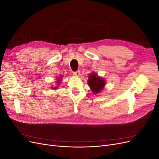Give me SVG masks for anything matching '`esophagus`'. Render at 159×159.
<instances>
[{
	"mask_svg": "<svg viewBox=\"0 0 159 159\" xmlns=\"http://www.w3.org/2000/svg\"><path fill=\"white\" fill-rule=\"evenodd\" d=\"M74 75L75 76H77V77L80 76V71L78 70V71H76L74 72Z\"/></svg>",
	"mask_w": 159,
	"mask_h": 159,
	"instance_id": "obj_1",
	"label": "esophagus"
}]
</instances>
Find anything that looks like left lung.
Here are the masks:
<instances>
[{
    "label": "left lung",
    "mask_w": 159,
    "mask_h": 159,
    "mask_svg": "<svg viewBox=\"0 0 159 159\" xmlns=\"http://www.w3.org/2000/svg\"><path fill=\"white\" fill-rule=\"evenodd\" d=\"M88 84L93 93H98L100 92L105 85L104 80L100 78L96 74H90L89 76Z\"/></svg>",
    "instance_id": "1"
}]
</instances>
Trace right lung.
<instances>
[{
  "mask_svg": "<svg viewBox=\"0 0 159 159\" xmlns=\"http://www.w3.org/2000/svg\"><path fill=\"white\" fill-rule=\"evenodd\" d=\"M61 78H62V77H61V76H60V78H59V79H61ZM60 81H61V80H58V81H57V83H58V84H60ZM55 88H56V87Z\"/></svg>",
  "mask_w": 159,
  "mask_h": 159,
  "instance_id": "obj_1",
  "label": "right lung"
}]
</instances>
